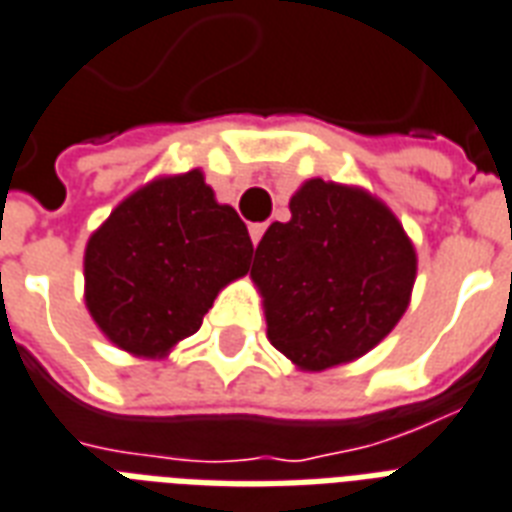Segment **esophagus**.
Segmentation results:
<instances>
[{
	"label": "esophagus",
	"mask_w": 512,
	"mask_h": 512,
	"mask_svg": "<svg viewBox=\"0 0 512 512\" xmlns=\"http://www.w3.org/2000/svg\"><path fill=\"white\" fill-rule=\"evenodd\" d=\"M265 233V225L263 222H255V225H249V239H252V244H260V239H263Z\"/></svg>",
	"instance_id": "obj_1"
}]
</instances>
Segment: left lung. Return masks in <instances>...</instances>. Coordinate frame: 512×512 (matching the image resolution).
I'll list each match as a JSON object with an SVG mask.
<instances>
[{
    "instance_id": "obj_1",
    "label": "left lung",
    "mask_w": 512,
    "mask_h": 512,
    "mask_svg": "<svg viewBox=\"0 0 512 512\" xmlns=\"http://www.w3.org/2000/svg\"><path fill=\"white\" fill-rule=\"evenodd\" d=\"M290 212L268 225L249 273L268 341L306 373L360 360L411 303L416 247L365 187L306 179Z\"/></svg>"
}]
</instances>
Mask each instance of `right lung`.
<instances>
[{
  "label": "right lung",
  "mask_w": 512,
  "mask_h": 512,
  "mask_svg": "<svg viewBox=\"0 0 512 512\" xmlns=\"http://www.w3.org/2000/svg\"><path fill=\"white\" fill-rule=\"evenodd\" d=\"M252 241L204 171L163 174L126 195L85 244V308L104 338L163 360L198 333L214 298L247 276Z\"/></svg>",
  "instance_id": "right-lung-1"
}]
</instances>
